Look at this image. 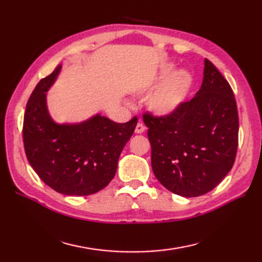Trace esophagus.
<instances>
[{"label":"esophagus","instance_id":"34e87169","mask_svg":"<svg viewBox=\"0 0 262 262\" xmlns=\"http://www.w3.org/2000/svg\"><path fill=\"white\" fill-rule=\"evenodd\" d=\"M144 132H145V126H144L142 122H138L135 128V133L136 134H143Z\"/></svg>","mask_w":262,"mask_h":262}]
</instances>
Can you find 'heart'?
<instances>
[{"mask_svg": "<svg viewBox=\"0 0 262 262\" xmlns=\"http://www.w3.org/2000/svg\"><path fill=\"white\" fill-rule=\"evenodd\" d=\"M171 73V68H164L157 79L141 89L142 93L158 89L148 101V108L155 116L165 117L173 113L191 86L192 77L188 72H176L172 76Z\"/></svg>", "mask_w": 262, "mask_h": 262, "instance_id": "b5f03b06", "label": "heart"}]
</instances>
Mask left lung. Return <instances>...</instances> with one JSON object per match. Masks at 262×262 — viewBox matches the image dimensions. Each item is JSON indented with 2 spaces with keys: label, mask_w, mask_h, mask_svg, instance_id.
I'll use <instances>...</instances> for the list:
<instances>
[{
  "label": "left lung",
  "mask_w": 262,
  "mask_h": 262,
  "mask_svg": "<svg viewBox=\"0 0 262 262\" xmlns=\"http://www.w3.org/2000/svg\"><path fill=\"white\" fill-rule=\"evenodd\" d=\"M152 169L168 190L198 197L219 185L234 164L238 116L229 82L205 59L202 86L165 117L144 114Z\"/></svg>",
  "instance_id": "left-lung-1"
}]
</instances>
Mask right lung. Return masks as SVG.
<instances>
[{
    "instance_id": "1",
    "label": "right lung",
    "mask_w": 262,
    "mask_h": 262,
    "mask_svg": "<svg viewBox=\"0 0 262 262\" xmlns=\"http://www.w3.org/2000/svg\"><path fill=\"white\" fill-rule=\"evenodd\" d=\"M62 65L40 80L28 100L24 145L32 169L47 186L69 196H89L114 179L119 155L137 117L118 124L101 115L79 124H57L47 109L46 92Z\"/></svg>"
}]
</instances>
